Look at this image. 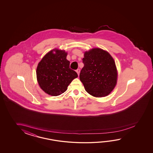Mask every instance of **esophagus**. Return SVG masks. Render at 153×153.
<instances>
[{
    "label": "esophagus",
    "instance_id": "esophagus-1",
    "mask_svg": "<svg viewBox=\"0 0 153 153\" xmlns=\"http://www.w3.org/2000/svg\"><path fill=\"white\" fill-rule=\"evenodd\" d=\"M76 73H77L78 75H79V73H80V69H78L76 71Z\"/></svg>",
    "mask_w": 153,
    "mask_h": 153
}]
</instances>
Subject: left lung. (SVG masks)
<instances>
[{
  "instance_id": "1",
  "label": "left lung",
  "mask_w": 153,
  "mask_h": 153,
  "mask_svg": "<svg viewBox=\"0 0 153 153\" xmlns=\"http://www.w3.org/2000/svg\"><path fill=\"white\" fill-rule=\"evenodd\" d=\"M84 67L80 80L85 90L96 97L107 96L113 90L117 82V72L111 56L100 48L84 52Z\"/></svg>"
}]
</instances>
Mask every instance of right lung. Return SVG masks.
<instances>
[{
	"mask_svg": "<svg viewBox=\"0 0 153 153\" xmlns=\"http://www.w3.org/2000/svg\"><path fill=\"white\" fill-rule=\"evenodd\" d=\"M65 50L53 49L47 53L36 68L37 81L47 94L57 96L64 93L72 80L78 77L76 72L69 68L70 62Z\"/></svg>",
	"mask_w": 153,
	"mask_h": 153,
	"instance_id": "1",
	"label": "right lung"
}]
</instances>
